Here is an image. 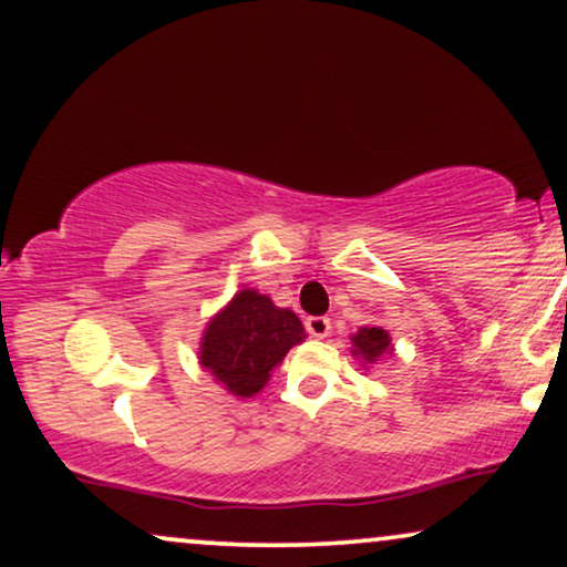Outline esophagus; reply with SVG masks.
I'll return each mask as SVG.
<instances>
[{
	"label": "esophagus",
	"instance_id": "obj_1",
	"mask_svg": "<svg viewBox=\"0 0 567 567\" xmlns=\"http://www.w3.org/2000/svg\"><path fill=\"white\" fill-rule=\"evenodd\" d=\"M330 330H332V322L327 317H309L307 319V332L311 334V338L324 340L327 334H330Z\"/></svg>",
	"mask_w": 567,
	"mask_h": 567
}]
</instances>
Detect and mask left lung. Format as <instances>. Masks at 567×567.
I'll return each mask as SVG.
<instances>
[{
	"mask_svg": "<svg viewBox=\"0 0 567 567\" xmlns=\"http://www.w3.org/2000/svg\"><path fill=\"white\" fill-rule=\"evenodd\" d=\"M350 342H352V358H358L360 363L365 365H373L375 360H381L383 355H391L393 344L389 332L383 330V327H360L355 334H350Z\"/></svg>",
	"mask_w": 567,
	"mask_h": 567,
	"instance_id": "left-lung-1",
	"label": "left lung"
}]
</instances>
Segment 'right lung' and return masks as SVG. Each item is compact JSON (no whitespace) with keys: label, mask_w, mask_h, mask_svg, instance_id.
Wrapping results in <instances>:
<instances>
[{"label":"right lung","mask_w":567,"mask_h":567,"mask_svg":"<svg viewBox=\"0 0 567 567\" xmlns=\"http://www.w3.org/2000/svg\"><path fill=\"white\" fill-rule=\"evenodd\" d=\"M301 319L256 289H240L204 327L199 365L235 399L266 389L270 371L303 342Z\"/></svg>","instance_id":"add662e5"}]
</instances>
